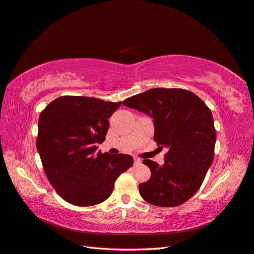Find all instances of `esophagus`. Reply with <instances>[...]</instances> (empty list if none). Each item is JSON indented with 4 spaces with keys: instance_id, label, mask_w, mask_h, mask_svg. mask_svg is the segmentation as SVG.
I'll return each mask as SVG.
<instances>
[{
    "instance_id": "1",
    "label": "esophagus",
    "mask_w": 254,
    "mask_h": 254,
    "mask_svg": "<svg viewBox=\"0 0 254 254\" xmlns=\"http://www.w3.org/2000/svg\"><path fill=\"white\" fill-rule=\"evenodd\" d=\"M133 163H134V165H139V164H141V160L138 159V157H134Z\"/></svg>"
}]
</instances>
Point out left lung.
I'll return each instance as SVG.
<instances>
[{
	"instance_id": "obj_1",
	"label": "left lung",
	"mask_w": 254,
	"mask_h": 254,
	"mask_svg": "<svg viewBox=\"0 0 254 254\" xmlns=\"http://www.w3.org/2000/svg\"><path fill=\"white\" fill-rule=\"evenodd\" d=\"M153 120L154 141L168 151L164 164L151 160V171L139 192L148 203L171 207L185 203L201 187L214 160L216 132L210 109L184 89L154 88L124 101Z\"/></svg>"
}]
</instances>
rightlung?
Returning <instances> with one entry per match:
<instances>
[{"mask_svg": "<svg viewBox=\"0 0 254 254\" xmlns=\"http://www.w3.org/2000/svg\"><path fill=\"white\" fill-rule=\"evenodd\" d=\"M121 104L67 95L41 112L37 150L49 182L68 203L90 206L105 201L117 177L132 166L131 155L97 152L109 130L108 120Z\"/></svg>", "mask_w": 254, "mask_h": 254, "instance_id": "right-lung-1", "label": "right lung"}]
</instances>
